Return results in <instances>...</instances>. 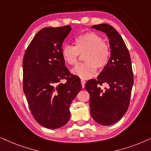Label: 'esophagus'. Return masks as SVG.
<instances>
[{"label": "esophagus", "instance_id": "esophagus-1", "mask_svg": "<svg viewBox=\"0 0 151 151\" xmlns=\"http://www.w3.org/2000/svg\"><path fill=\"white\" fill-rule=\"evenodd\" d=\"M81 86H82V88H84V86H85V83H86V81L85 80H83V79H81Z\"/></svg>", "mask_w": 151, "mask_h": 151}]
</instances>
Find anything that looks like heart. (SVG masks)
<instances>
[{"label":"heart","instance_id":"obj_1","mask_svg":"<svg viewBox=\"0 0 151 151\" xmlns=\"http://www.w3.org/2000/svg\"><path fill=\"white\" fill-rule=\"evenodd\" d=\"M83 63L77 65L72 72L81 79H88L94 76L96 68L104 69L111 56L109 46L98 34L89 32L78 35L74 39V46L63 47L61 55L64 61L70 65L77 63L79 54H83Z\"/></svg>","mask_w":151,"mask_h":151}]
</instances>
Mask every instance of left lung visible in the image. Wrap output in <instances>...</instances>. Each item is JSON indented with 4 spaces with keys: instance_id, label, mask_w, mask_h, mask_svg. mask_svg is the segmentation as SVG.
<instances>
[{
    "instance_id": "obj_1",
    "label": "left lung",
    "mask_w": 151,
    "mask_h": 151,
    "mask_svg": "<svg viewBox=\"0 0 151 151\" xmlns=\"http://www.w3.org/2000/svg\"><path fill=\"white\" fill-rule=\"evenodd\" d=\"M91 28L107 35L111 57L97 79H90L85 84L90 94V113L98 123L110 125L121 120L128 109L134 83L131 58L123 38L115 28L106 24ZM103 85L104 89L101 87Z\"/></svg>"
}]
</instances>
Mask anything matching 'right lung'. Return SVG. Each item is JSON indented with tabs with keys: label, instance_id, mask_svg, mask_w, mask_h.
<instances>
[{
	"label": "right lung",
	"instance_id": "1",
	"mask_svg": "<svg viewBox=\"0 0 151 151\" xmlns=\"http://www.w3.org/2000/svg\"><path fill=\"white\" fill-rule=\"evenodd\" d=\"M71 26L44 28L36 34L23 60V89L38 123L58 129L69 121L70 106L81 91L80 79L65 66L61 55ZM65 79V84L61 80Z\"/></svg>",
	"mask_w": 151,
	"mask_h": 151
}]
</instances>
